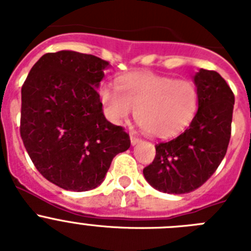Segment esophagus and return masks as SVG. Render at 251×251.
<instances>
[{"mask_svg":"<svg viewBox=\"0 0 251 251\" xmlns=\"http://www.w3.org/2000/svg\"><path fill=\"white\" fill-rule=\"evenodd\" d=\"M138 142H141V138H138V137H136V136H133V134L130 136V143H132L133 146L137 145Z\"/></svg>","mask_w":251,"mask_h":251,"instance_id":"esophagus-1","label":"esophagus"}]
</instances>
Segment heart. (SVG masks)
Listing matches in <instances>:
<instances>
[{"mask_svg":"<svg viewBox=\"0 0 251 251\" xmlns=\"http://www.w3.org/2000/svg\"><path fill=\"white\" fill-rule=\"evenodd\" d=\"M117 88L103 84L99 97L108 118L117 124L136 110V121L158 138L178 134L191 123L199 106L192 81L148 72L130 73L117 79Z\"/></svg>","mask_w":251,"mask_h":251,"instance_id":"b5f03b06","label":"heart"}]
</instances>
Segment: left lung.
Wrapping results in <instances>:
<instances>
[{
    "label": "left lung",
    "mask_w": 251,
    "mask_h": 251,
    "mask_svg": "<svg viewBox=\"0 0 251 251\" xmlns=\"http://www.w3.org/2000/svg\"><path fill=\"white\" fill-rule=\"evenodd\" d=\"M199 110L187 129L156 145V157L143 170L151 186L166 194H188L220 166L231 136L235 97L219 73L200 69L194 77Z\"/></svg>",
    "instance_id": "left-lung-1"
}]
</instances>
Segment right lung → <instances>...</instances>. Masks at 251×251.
<instances>
[{
	"label": "right lung",
	"mask_w": 251,
	"mask_h": 251,
	"mask_svg": "<svg viewBox=\"0 0 251 251\" xmlns=\"http://www.w3.org/2000/svg\"><path fill=\"white\" fill-rule=\"evenodd\" d=\"M109 66L76 51L48 52L21 89L20 134L48 181L70 191L103 182L112 159L130 146L123 127L105 119L97 88Z\"/></svg>",
	"instance_id": "1"
}]
</instances>
